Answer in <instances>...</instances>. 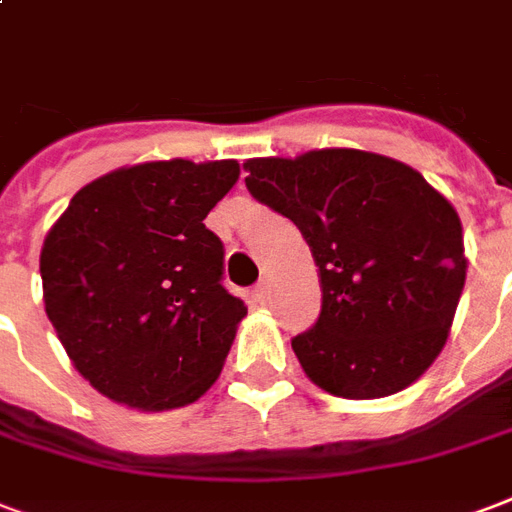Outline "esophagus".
<instances>
[{
  "label": "esophagus",
  "mask_w": 512,
  "mask_h": 512,
  "mask_svg": "<svg viewBox=\"0 0 512 512\" xmlns=\"http://www.w3.org/2000/svg\"><path fill=\"white\" fill-rule=\"evenodd\" d=\"M270 294H272L270 280H261L259 286L253 288V299H256V302H261V305H267V302H270Z\"/></svg>",
  "instance_id": "esophagus-1"
}]
</instances>
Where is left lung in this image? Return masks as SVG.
Instances as JSON below:
<instances>
[{
    "label": "left lung",
    "instance_id": "8db88e82",
    "mask_svg": "<svg viewBox=\"0 0 512 512\" xmlns=\"http://www.w3.org/2000/svg\"><path fill=\"white\" fill-rule=\"evenodd\" d=\"M253 197L299 226L321 283V315L291 348L315 386L391 397L448 343L467 278L456 207L418 169L380 153L321 148L248 159Z\"/></svg>",
    "mask_w": 512,
    "mask_h": 512
}]
</instances>
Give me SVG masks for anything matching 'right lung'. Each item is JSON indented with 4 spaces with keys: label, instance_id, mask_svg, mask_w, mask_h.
I'll use <instances>...</instances> for the list:
<instances>
[{
    "label": "right lung",
    "instance_id": "right-lung-1",
    "mask_svg": "<svg viewBox=\"0 0 512 512\" xmlns=\"http://www.w3.org/2000/svg\"><path fill=\"white\" fill-rule=\"evenodd\" d=\"M237 178L234 159L113 169L45 234V313L102 397L161 413L218 380L248 307L221 286L224 245L205 218Z\"/></svg>",
    "mask_w": 512,
    "mask_h": 512
}]
</instances>
